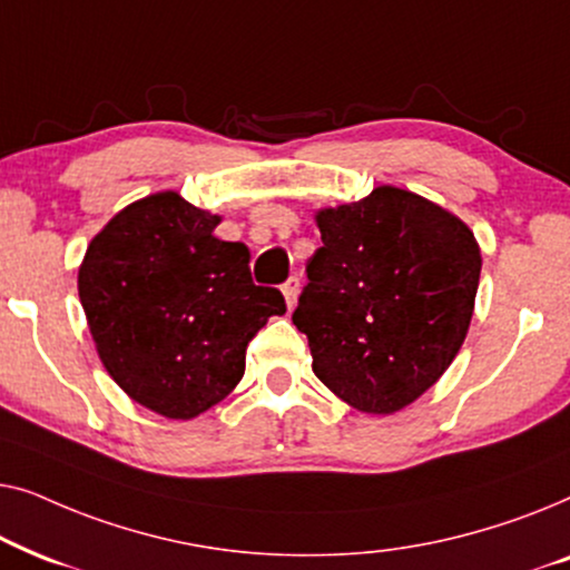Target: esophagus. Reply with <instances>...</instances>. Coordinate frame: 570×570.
I'll list each match as a JSON object with an SVG mask.
<instances>
[{
  "mask_svg": "<svg viewBox=\"0 0 570 570\" xmlns=\"http://www.w3.org/2000/svg\"><path fill=\"white\" fill-rule=\"evenodd\" d=\"M298 291H301V279L298 277H291L283 285V295H285L287 308H295V303H298Z\"/></svg>",
  "mask_w": 570,
  "mask_h": 570,
  "instance_id": "obj_1",
  "label": "esophagus"
}]
</instances>
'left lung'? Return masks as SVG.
I'll return each mask as SVG.
<instances>
[{
  "instance_id": "8db88e82",
  "label": "left lung",
  "mask_w": 570,
  "mask_h": 570,
  "mask_svg": "<svg viewBox=\"0 0 570 570\" xmlns=\"http://www.w3.org/2000/svg\"><path fill=\"white\" fill-rule=\"evenodd\" d=\"M322 246L306 264L293 324L314 373L350 407L392 415L425 394L470 330L482 256L456 215L379 186L316 213Z\"/></svg>"
}]
</instances>
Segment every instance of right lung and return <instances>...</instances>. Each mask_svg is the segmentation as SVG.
Returning <instances> with one entry per match:
<instances>
[{
    "mask_svg": "<svg viewBox=\"0 0 570 570\" xmlns=\"http://www.w3.org/2000/svg\"><path fill=\"white\" fill-rule=\"evenodd\" d=\"M217 223L178 191L150 194L108 220L77 275L100 363L131 400L170 420L225 400L248 342L285 314L283 293L254 285L252 254L217 238Z\"/></svg>",
    "mask_w": 570,
    "mask_h": 570,
    "instance_id": "1",
    "label": "right lung"
}]
</instances>
